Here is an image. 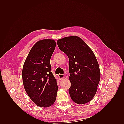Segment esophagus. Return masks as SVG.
<instances>
[{
    "mask_svg": "<svg viewBox=\"0 0 124 124\" xmlns=\"http://www.w3.org/2000/svg\"><path fill=\"white\" fill-rule=\"evenodd\" d=\"M58 77L59 78V80H62V79H63V78H65V75L63 74H59L58 75Z\"/></svg>",
    "mask_w": 124,
    "mask_h": 124,
    "instance_id": "esophagus-1",
    "label": "esophagus"
}]
</instances>
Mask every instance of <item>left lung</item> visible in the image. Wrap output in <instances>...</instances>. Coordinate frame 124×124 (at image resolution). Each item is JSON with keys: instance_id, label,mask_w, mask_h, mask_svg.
<instances>
[{"instance_id": "left-lung-1", "label": "left lung", "mask_w": 124, "mask_h": 124, "mask_svg": "<svg viewBox=\"0 0 124 124\" xmlns=\"http://www.w3.org/2000/svg\"><path fill=\"white\" fill-rule=\"evenodd\" d=\"M57 43L69 58L71 99L80 104L89 102L96 94L100 80L99 66L94 53L78 36L65 37Z\"/></svg>"}]
</instances>
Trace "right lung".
Wrapping results in <instances>:
<instances>
[{"mask_svg": "<svg viewBox=\"0 0 124 124\" xmlns=\"http://www.w3.org/2000/svg\"><path fill=\"white\" fill-rule=\"evenodd\" d=\"M56 46L53 39L39 40L32 46L22 70L25 91L37 106L46 108L55 102L58 86L51 71L50 59Z\"/></svg>", "mask_w": 124, "mask_h": 124, "instance_id": "1", "label": "right lung"}]
</instances>
